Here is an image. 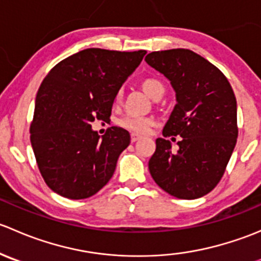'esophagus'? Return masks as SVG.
I'll use <instances>...</instances> for the list:
<instances>
[{
  "mask_svg": "<svg viewBox=\"0 0 261 261\" xmlns=\"http://www.w3.org/2000/svg\"><path fill=\"white\" fill-rule=\"evenodd\" d=\"M140 138L141 136L138 135V134H131V143H135V141H138Z\"/></svg>",
  "mask_w": 261,
  "mask_h": 261,
  "instance_id": "1",
  "label": "esophagus"
}]
</instances>
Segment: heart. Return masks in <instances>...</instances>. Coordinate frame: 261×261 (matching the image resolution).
I'll return each mask as SVG.
<instances>
[{
  "instance_id": "b5f03b06",
  "label": "heart",
  "mask_w": 261,
  "mask_h": 261,
  "mask_svg": "<svg viewBox=\"0 0 261 261\" xmlns=\"http://www.w3.org/2000/svg\"><path fill=\"white\" fill-rule=\"evenodd\" d=\"M143 88L152 99L156 98V97L159 96H164V84L160 81L155 80V78H146V80L143 82ZM121 97H122V92L118 91L115 96V101L118 102L121 99ZM118 123H120V126H122V127L133 131L134 134H147L150 131V128H151L154 121H152V118L145 117V116L127 115L125 116V117L121 118V120L118 121Z\"/></svg>"
}]
</instances>
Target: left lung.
Instances as JSON below:
<instances>
[{
    "instance_id": "obj_1",
    "label": "left lung",
    "mask_w": 261,
    "mask_h": 261,
    "mask_svg": "<svg viewBox=\"0 0 261 261\" xmlns=\"http://www.w3.org/2000/svg\"><path fill=\"white\" fill-rule=\"evenodd\" d=\"M145 62L169 80L177 105L149 160L155 183L170 196L196 199L218 184L238 139L236 97L217 67L189 49L152 51ZM179 135L177 150L166 140ZM172 138V141H173Z\"/></svg>"
}]
</instances>
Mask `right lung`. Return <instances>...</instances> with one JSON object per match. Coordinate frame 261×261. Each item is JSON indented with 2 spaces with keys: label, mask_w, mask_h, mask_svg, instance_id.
Listing matches in <instances>:
<instances>
[{
  "label": "right lung",
  "mask_w": 261,
  "mask_h": 261,
  "mask_svg": "<svg viewBox=\"0 0 261 261\" xmlns=\"http://www.w3.org/2000/svg\"><path fill=\"white\" fill-rule=\"evenodd\" d=\"M145 50H81L48 73L35 99L30 140L48 187L69 199H84L114 175L130 134L112 126L99 136L94 120L111 116L118 89L139 67Z\"/></svg>",
  "instance_id": "add662e5"
}]
</instances>
